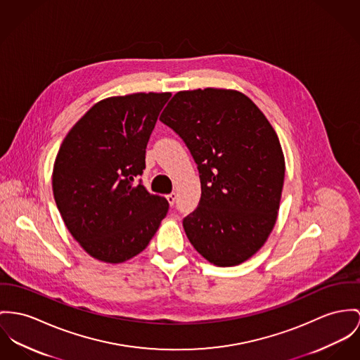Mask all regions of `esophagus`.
Listing matches in <instances>:
<instances>
[{
    "label": "esophagus",
    "mask_w": 360,
    "mask_h": 360,
    "mask_svg": "<svg viewBox=\"0 0 360 360\" xmlns=\"http://www.w3.org/2000/svg\"><path fill=\"white\" fill-rule=\"evenodd\" d=\"M166 198L169 205H174V202H175V200H176V193L172 192V193L167 194Z\"/></svg>",
    "instance_id": "34e87169"
}]
</instances>
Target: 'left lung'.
I'll list each match as a JSON object with an SVG mask.
<instances>
[{"instance_id":"left-lung-1","label":"left lung","mask_w":360,"mask_h":360,"mask_svg":"<svg viewBox=\"0 0 360 360\" xmlns=\"http://www.w3.org/2000/svg\"><path fill=\"white\" fill-rule=\"evenodd\" d=\"M160 120L193 156L201 197L185 233L208 262L237 266L263 247L276 221L285 178L277 133L236 90L178 91Z\"/></svg>"}]
</instances>
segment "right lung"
Wrapping results in <instances>:
<instances>
[{
  "label": "right lung",
  "instance_id": "1",
  "mask_svg": "<svg viewBox=\"0 0 360 360\" xmlns=\"http://www.w3.org/2000/svg\"><path fill=\"white\" fill-rule=\"evenodd\" d=\"M171 93L105 98L83 115L56 156V205L90 256L126 262L148 247L166 218L168 201L135 181L156 120Z\"/></svg>",
  "mask_w": 360,
  "mask_h": 360
}]
</instances>
